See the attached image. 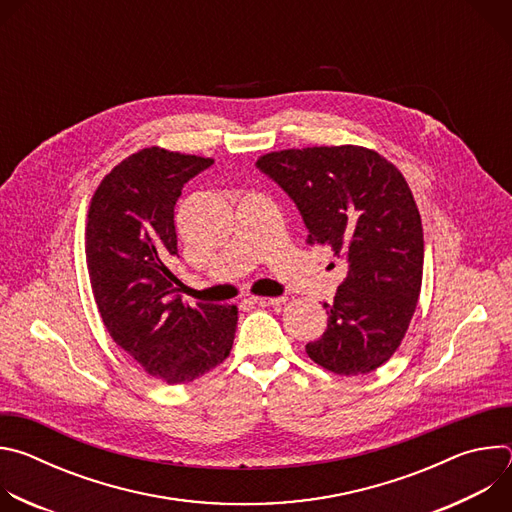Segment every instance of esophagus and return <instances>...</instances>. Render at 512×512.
I'll return each instance as SVG.
<instances>
[{
	"mask_svg": "<svg viewBox=\"0 0 512 512\" xmlns=\"http://www.w3.org/2000/svg\"><path fill=\"white\" fill-rule=\"evenodd\" d=\"M281 302H285V300L283 298H263V296L251 298V304H257V306H279Z\"/></svg>",
	"mask_w": 512,
	"mask_h": 512,
	"instance_id": "34e87169",
	"label": "esophagus"
}]
</instances>
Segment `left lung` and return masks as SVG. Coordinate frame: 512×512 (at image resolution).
Returning <instances> with one entry per match:
<instances>
[{"mask_svg":"<svg viewBox=\"0 0 512 512\" xmlns=\"http://www.w3.org/2000/svg\"><path fill=\"white\" fill-rule=\"evenodd\" d=\"M257 168L296 202L306 243L348 267L308 356L340 377L373 373L405 338L421 291L423 227L405 176L362 145L271 152Z\"/></svg>","mask_w":512,"mask_h":512,"instance_id":"8db88e82","label":"left lung"}]
</instances>
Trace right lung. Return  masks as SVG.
<instances>
[{
    "label": "right lung",
    "mask_w": 512,
    "mask_h": 512,
    "mask_svg": "<svg viewBox=\"0 0 512 512\" xmlns=\"http://www.w3.org/2000/svg\"><path fill=\"white\" fill-rule=\"evenodd\" d=\"M212 158L158 145L119 162L97 186L85 231L93 296L115 344L168 385L190 383L233 348L237 306L184 304L168 269L178 255L174 206Z\"/></svg>",
    "instance_id": "1"
}]
</instances>
